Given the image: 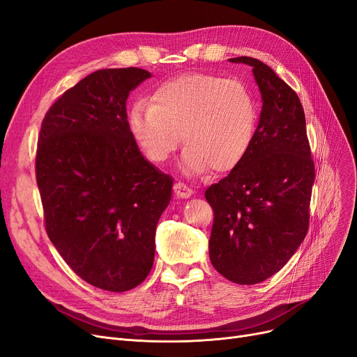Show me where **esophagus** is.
<instances>
[{"mask_svg": "<svg viewBox=\"0 0 357 357\" xmlns=\"http://www.w3.org/2000/svg\"><path fill=\"white\" fill-rule=\"evenodd\" d=\"M174 190H175V194L179 197V199H190V197L194 194V191L182 182H176Z\"/></svg>", "mask_w": 357, "mask_h": 357, "instance_id": "34e87169", "label": "esophagus"}]
</instances>
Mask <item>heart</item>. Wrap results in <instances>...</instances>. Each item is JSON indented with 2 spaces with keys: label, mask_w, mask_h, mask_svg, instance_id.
Segmentation results:
<instances>
[{
  "label": "heart",
  "mask_w": 357,
  "mask_h": 357,
  "mask_svg": "<svg viewBox=\"0 0 357 357\" xmlns=\"http://www.w3.org/2000/svg\"><path fill=\"white\" fill-rule=\"evenodd\" d=\"M128 122L151 163H165L182 135L187 147L182 166L188 174H204L210 167L216 174H227L244 160L252 147L257 107L244 84L191 73L158 86L150 104L137 102Z\"/></svg>",
  "instance_id": "heart-1"
}]
</instances>
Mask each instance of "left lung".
I'll return each instance as SVG.
<instances>
[{"label": "left lung", "instance_id": "8db88e82", "mask_svg": "<svg viewBox=\"0 0 357 357\" xmlns=\"http://www.w3.org/2000/svg\"><path fill=\"white\" fill-rule=\"evenodd\" d=\"M229 61L252 68L261 112L244 160L204 194L215 212L208 255L227 280L253 285L281 271L305 240L314 166L296 92L257 59Z\"/></svg>", "mask_w": 357, "mask_h": 357}]
</instances>
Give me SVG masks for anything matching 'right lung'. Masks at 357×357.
Instances as JSON below:
<instances>
[{
  "instance_id": "add662e5",
  "label": "right lung",
  "mask_w": 357,
  "mask_h": 357,
  "mask_svg": "<svg viewBox=\"0 0 357 357\" xmlns=\"http://www.w3.org/2000/svg\"><path fill=\"white\" fill-rule=\"evenodd\" d=\"M151 73L88 75L51 105L36 151L45 229L84 281L123 293L150 273L155 228L174 179L142 155L128 123L129 92Z\"/></svg>"
}]
</instances>
